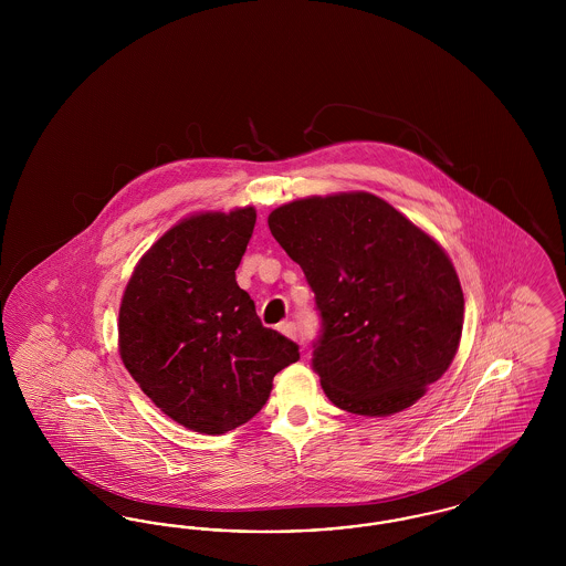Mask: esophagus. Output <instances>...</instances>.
<instances>
[{"instance_id":"34e87169","label":"esophagus","mask_w":566,"mask_h":566,"mask_svg":"<svg viewBox=\"0 0 566 566\" xmlns=\"http://www.w3.org/2000/svg\"><path fill=\"white\" fill-rule=\"evenodd\" d=\"M277 328H280V333H284V335L291 337V339L298 337V326H296L295 323H282Z\"/></svg>"}]
</instances>
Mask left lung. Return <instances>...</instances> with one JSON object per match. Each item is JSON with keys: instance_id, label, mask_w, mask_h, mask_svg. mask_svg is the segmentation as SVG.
I'll list each match as a JSON object with an SVG mask.
<instances>
[{"instance_id": "obj_1", "label": "left lung", "mask_w": 566, "mask_h": 566, "mask_svg": "<svg viewBox=\"0 0 566 566\" xmlns=\"http://www.w3.org/2000/svg\"><path fill=\"white\" fill-rule=\"evenodd\" d=\"M268 222L314 293L324 395L358 416L416 403L462 333V289L441 245L369 192L298 199Z\"/></svg>"}]
</instances>
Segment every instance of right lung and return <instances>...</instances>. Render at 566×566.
<instances>
[{
  "instance_id": "add662e5",
  "label": "right lung",
  "mask_w": 566,
  "mask_h": 566,
  "mask_svg": "<svg viewBox=\"0 0 566 566\" xmlns=\"http://www.w3.org/2000/svg\"><path fill=\"white\" fill-rule=\"evenodd\" d=\"M254 208L190 216L135 268L118 314L120 358L139 388L190 431L222 434L270 399L298 346L261 323L235 282Z\"/></svg>"
}]
</instances>
